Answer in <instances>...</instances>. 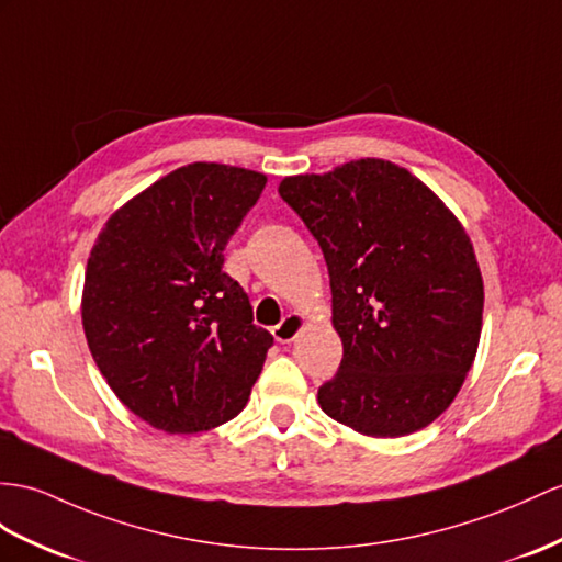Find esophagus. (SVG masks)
<instances>
[{"label":"esophagus","instance_id":"34e87169","mask_svg":"<svg viewBox=\"0 0 562 562\" xmlns=\"http://www.w3.org/2000/svg\"><path fill=\"white\" fill-rule=\"evenodd\" d=\"M303 326H305L303 317H297V314H285L283 322L271 328V334L279 340V344H291V340H295L297 334L303 331Z\"/></svg>","mask_w":562,"mask_h":562}]
</instances>
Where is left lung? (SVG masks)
Instances as JSON below:
<instances>
[{"label": "left lung", "mask_w": 562, "mask_h": 562, "mask_svg": "<svg viewBox=\"0 0 562 562\" xmlns=\"http://www.w3.org/2000/svg\"><path fill=\"white\" fill-rule=\"evenodd\" d=\"M279 195L317 238L344 360L324 413L364 436H405L453 403L482 334L470 236L407 169L358 159L283 178Z\"/></svg>", "instance_id": "8db88e82"}]
</instances>
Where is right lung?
Returning a JSON list of instances; mask_svg holds the SVG:
<instances>
[{"instance_id": "obj_1", "label": "right lung", "mask_w": 562, "mask_h": 562, "mask_svg": "<svg viewBox=\"0 0 562 562\" xmlns=\"http://www.w3.org/2000/svg\"><path fill=\"white\" fill-rule=\"evenodd\" d=\"M265 173L195 161L116 210L90 252L83 328L94 362L133 415L169 434L234 419L273 338L228 277L224 248Z\"/></svg>"}]
</instances>
